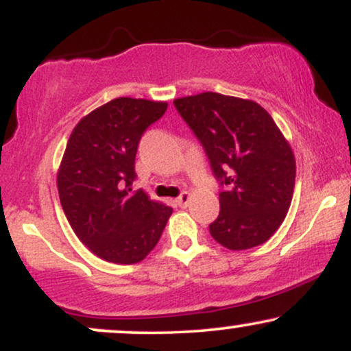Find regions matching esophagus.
<instances>
[{
    "label": "esophagus",
    "mask_w": 351,
    "mask_h": 351,
    "mask_svg": "<svg viewBox=\"0 0 351 351\" xmlns=\"http://www.w3.org/2000/svg\"><path fill=\"white\" fill-rule=\"evenodd\" d=\"M175 201H176V204H178V206L186 208L189 204V201H191V195H189L188 191H184V193H181V195Z\"/></svg>",
    "instance_id": "esophagus-1"
}]
</instances>
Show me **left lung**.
Here are the masks:
<instances>
[{
    "label": "left lung",
    "mask_w": 351,
    "mask_h": 351,
    "mask_svg": "<svg viewBox=\"0 0 351 351\" xmlns=\"http://www.w3.org/2000/svg\"><path fill=\"white\" fill-rule=\"evenodd\" d=\"M176 110L203 145L226 188L213 239L231 251L264 244L285 219L295 186V158L267 110L231 95L203 92L176 99Z\"/></svg>",
    "instance_id": "left-lung-1"
}]
</instances>
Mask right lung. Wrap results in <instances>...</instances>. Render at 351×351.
<instances>
[{"label":"right lung","mask_w":351,"mask_h":351,"mask_svg":"<svg viewBox=\"0 0 351 351\" xmlns=\"http://www.w3.org/2000/svg\"><path fill=\"white\" fill-rule=\"evenodd\" d=\"M167 102L119 97L75 125L58 173L60 204L75 236L100 259L136 264L160 241L173 209L132 191L143 132Z\"/></svg>","instance_id":"1"}]
</instances>
